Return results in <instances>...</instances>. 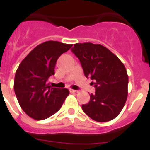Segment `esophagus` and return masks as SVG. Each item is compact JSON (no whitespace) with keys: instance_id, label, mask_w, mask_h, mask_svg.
Returning <instances> with one entry per match:
<instances>
[{"instance_id":"1","label":"esophagus","mask_w":150,"mask_h":150,"mask_svg":"<svg viewBox=\"0 0 150 150\" xmlns=\"http://www.w3.org/2000/svg\"><path fill=\"white\" fill-rule=\"evenodd\" d=\"M71 92V93H78V90H75V89H71L70 90Z\"/></svg>"}]
</instances>
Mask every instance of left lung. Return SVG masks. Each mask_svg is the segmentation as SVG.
Instances as JSON below:
<instances>
[{
  "label": "left lung",
  "mask_w": 150,
  "mask_h": 150,
  "mask_svg": "<svg viewBox=\"0 0 150 150\" xmlns=\"http://www.w3.org/2000/svg\"><path fill=\"white\" fill-rule=\"evenodd\" d=\"M71 51L79 59L86 77L96 92L82 105L83 111L98 122L111 121L123 109L128 97V76L124 64L107 47L92 43H75Z\"/></svg>",
  "instance_id": "8db88e82"
}]
</instances>
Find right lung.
<instances>
[{
	"instance_id": "1",
	"label": "right lung",
	"mask_w": 150,
	"mask_h": 150,
	"mask_svg": "<svg viewBox=\"0 0 150 150\" xmlns=\"http://www.w3.org/2000/svg\"><path fill=\"white\" fill-rule=\"evenodd\" d=\"M71 47L47 41L36 46L20 63L14 89L21 108L32 118L40 121L54 115L69 95L68 89L52 88L47 80L54 75L57 60Z\"/></svg>"
}]
</instances>
